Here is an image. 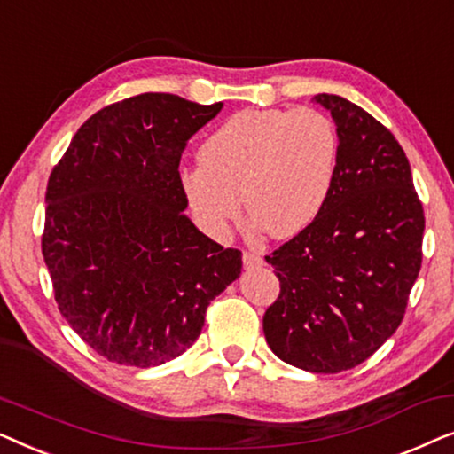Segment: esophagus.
Here are the masks:
<instances>
[{
	"label": "esophagus",
	"instance_id": "1",
	"mask_svg": "<svg viewBox=\"0 0 454 454\" xmlns=\"http://www.w3.org/2000/svg\"><path fill=\"white\" fill-rule=\"evenodd\" d=\"M241 260H244V266L246 269H254V266H262V256H260V254H256V252H244L241 254Z\"/></svg>",
	"mask_w": 454,
	"mask_h": 454
}]
</instances>
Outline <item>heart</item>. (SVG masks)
I'll return each instance as SVG.
<instances>
[{"instance_id":"heart-1","label":"heart","mask_w":454,"mask_h":454,"mask_svg":"<svg viewBox=\"0 0 454 454\" xmlns=\"http://www.w3.org/2000/svg\"><path fill=\"white\" fill-rule=\"evenodd\" d=\"M198 157L200 165L182 171L179 182L204 231L223 238L239 219L244 198L254 225L285 239L325 208L337 173L339 136L316 109H246L223 121Z\"/></svg>"}]
</instances>
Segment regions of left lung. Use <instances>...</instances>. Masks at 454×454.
Masks as SVG:
<instances>
[{
  "instance_id": "8db88e82",
  "label": "left lung",
  "mask_w": 454,
  "mask_h": 454,
  "mask_svg": "<svg viewBox=\"0 0 454 454\" xmlns=\"http://www.w3.org/2000/svg\"><path fill=\"white\" fill-rule=\"evenodd\" d=\"M314 101L337 123V173L314 223L266 256L281 291L262 328L283 362L337 374L399 328L421 269L426 216L390 129L343 97Z\"/></svg>"
}]
</instances>
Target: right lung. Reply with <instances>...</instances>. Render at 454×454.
Wrapping results in <instances>:
<instances>
[{"label":"right lung","mask_w":454,"mask_h":454,"mask_svg":"<svg viewBox=\"0 0 454 454\" xmlns=\"http://www.w3.org/2000/svg\"><path fill=\"white\" fill-rule=\"evenodd\" d=\"M145 92L90 115L53 167L41 250L74 333L109 362L153 368L194 343L241 252L196 229L179 182L188 140L219 114Z\"/></svg>","instance_id":"right-lung-1"}]
</instances>
